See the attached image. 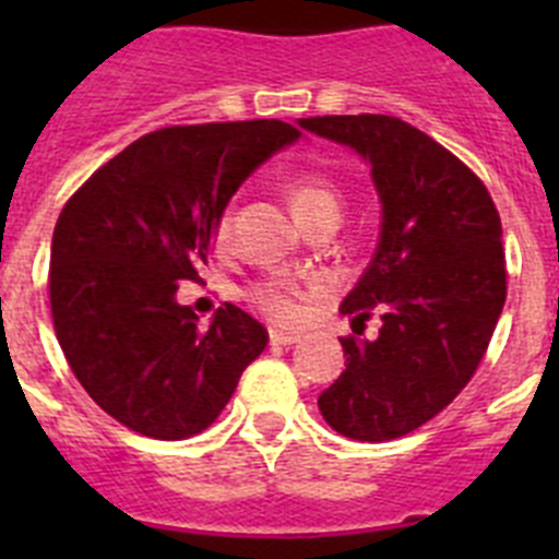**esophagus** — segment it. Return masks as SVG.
Segmentation results:
<instances>
[{"label":"esophagus","mask_w":559,"mask_h":559,"mask_svg":"<svg viewBox=\"0 0 559 559\" xmlns=\"http://www.w3.org/2000/svg\"><path fill=\"white\" fill-rule=\"evenodd\" d=\"M269 341H271V347H290V344H296V341H299V335L283 333V330H271Z\"/></svg>","instance_id":"1"}]
</instances>
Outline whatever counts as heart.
<instances>
[{
	"label": "heart",
	"instance_id": "obj_1",
	"mask_svg": "<svg viewBox=\"0 0 559 559\" xmlns=\"http://www.w3.org/2000/svg\"><path fill=\"white\" fill-rule=\"evenodd\" d=\"M290 206H294L296 218H305L310 212L324 210V206H338V192L335 187L330 185L324 176L319 173H302V176H296L290 181ZM229 235V215L215 224V237L218 240H226ZM299 285L288 276H263V280H257V283L249 285L246 290V299L254 305L260 313H265L271 322L280 324H290L299 316Z\"/></svg>",
	"mask_w": 559,
	"mask_h": 559
}]
</instances>
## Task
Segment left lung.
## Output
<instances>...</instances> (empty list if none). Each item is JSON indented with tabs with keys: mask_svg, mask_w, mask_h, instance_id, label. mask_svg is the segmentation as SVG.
Segmentation results:
<instances>
[{
	"mask_svg": "<svg viewBox=\"0 0 559 559\" xmlns=\"http://www.w3.org/2000/svg\"><path fill=\"white\" fill-rule=\"evenodd\" d=\"M372 167L380 237L372 263L341 302L378 338H341L347 369L319 394L341 437L386 442L426 426L467 386L507 299L501 218L471 167L428 133L386 114L299 120Z\"/></svg>",
	"mask_w": 559,
	"mask_h": 559,
	"instance_id": "obj_1",
	"label": "left lung"
}]
</instances>
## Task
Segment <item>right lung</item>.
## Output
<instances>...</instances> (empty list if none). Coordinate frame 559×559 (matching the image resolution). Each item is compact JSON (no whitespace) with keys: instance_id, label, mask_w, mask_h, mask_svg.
I'll return each instance as SVG.
<instances>
[{"instance_id":"obj_1","label":"right lung","mask_w":559,"mask_h":559,"mask_svg":"<svg viewBox=\"0 0 559 559\" xmlns=\"http://www.w3.org/2000/svg\"><path fill=\"white\" fill-rule=\"evenodd\" d=\"M299 136L280 120L162 128L92 173L58 215V344L88 397L131 431L187 439L210 428L269 344V330L229 302L204 330L176 290L201 280L237 187Z\"/></svg>"}]
</instances>
